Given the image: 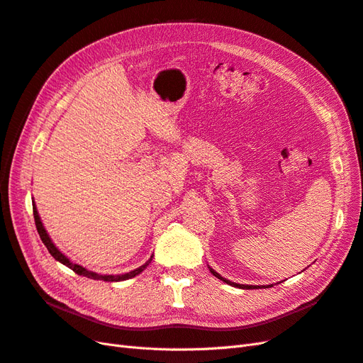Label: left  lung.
Masks as SVG:
<instances>
[{
	"instance_id": "left-lung-1",
	"label": "left lung",
	"mask_w": 363,
	"mask_h": 363,
	"mask_svg": "<svg viewBox=\"0 0 363 363\" xmlns=\"http://www.w3.org/2000/svg\"><path fill=\"white\" fill-rule=\"evenodd\" d=\"M208 269H211V272L213 274L215 277H218L219 280H223L224 283H227V284H230V286H235V288H239V289H255V286H248V284H239V283H233V281H230V280H227V279H224V277H221L219 276V274L215 271V269H212L211 267H208ZM272 284H268V286H263V288H271ZM257 288V286H256Z\"/></svg>"
}]
</instances>
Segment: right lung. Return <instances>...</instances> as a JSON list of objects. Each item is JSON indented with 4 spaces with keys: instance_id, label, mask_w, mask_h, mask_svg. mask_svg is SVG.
Wrapping results in <instances>:
<instances>
[{
    "instance_id": "1",
    "label": "right lung",
    "mask_w": 363,
    "mask_h": 363,
    "mask_svg": "<svg viewBox=\"0 0 363 363\" xmlns=\"http://www.w3.org/2000/svg\"><path fill=\"white\" fill-rule=\"evenodd\" d=\"M33 215H35V223H36V228H38V233H39V236H40V239H42V242H43V245L47 247V250L50 251V255L56 259V260H59L60 263H63V265H67L68 268H71L75 274H79V276H83V277H87V279H92V280H104V281H123V280H128V279H131V277H135V276H138V274H140L142 271H144L150 263H151V260H152V256L144 263V265L142 267H139V268H136V269H133V271H130V272H125V274H118V276H103V274H96V272H94V271H89V269H86V268H83L82 265H77V263H74V262H71L67 256L63 255V252L52 244V240H51V238L48 236V233H47V230H45V227H43V224H42V221H40V216H39V213H38V208H36V206H35V203H33Z\"/></svg>"
}]
</instances>
